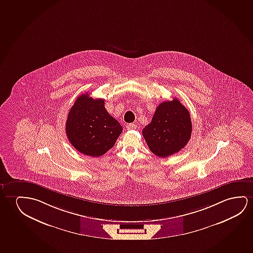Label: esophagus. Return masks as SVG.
I'll list each match as a JSON object with an SVG mask.
<instances>
[{
  "label": "esophagus",
  "instance_id": "obj_1",
  "mask_svg": "<svg viewBox=\"0 0 253 253\" xmlns=\"http://www.w3.org/2000/svg\"><path fill=\"white\" fill-rule=\"evenodd\" d=\"M136 125L135 124H129V125H127V129H136Z\"/></svg>",
  "mask_w": 253,
  "mask_h": 253
}]
</instances>
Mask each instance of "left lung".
Masks as SVG:
<instances>
[{
	"mask_svg": "<svg viewBox=\"0 0 253 253\" xmlns=\"http://www.w3.org/2000/svg\"><path fill=\"white\" fill-rule=\"evenodd\" d=\"M191 128L189 110L174 98L158 105L151 123L143 128V136L152 153L167 158L186 146Z\"/></svg>",
	"mask_w": 253,
	"mask_h": 253,
	"instance_id": "obj_1",
	"label": "left lung"
}]
</instances>
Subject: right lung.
Here are the masks:
<instances>
[{
	"label": "right lung",
	"mask_w": 253,
	"mask_h": 253,
	"mask_svg": "<svg viewBox=\"0 0 253 253\" xmlns=\"http://www.w3.org/2000/svg\"><path fill=\"white\" fill-rule=\"evenodd\" d=\"M65 130L76 150L97 158L114 146L123 128L108 113L103 99H93L86 93L79 95L71 107Z\"/></svg>",
	"instance_id": "1"
}]
</instances>
